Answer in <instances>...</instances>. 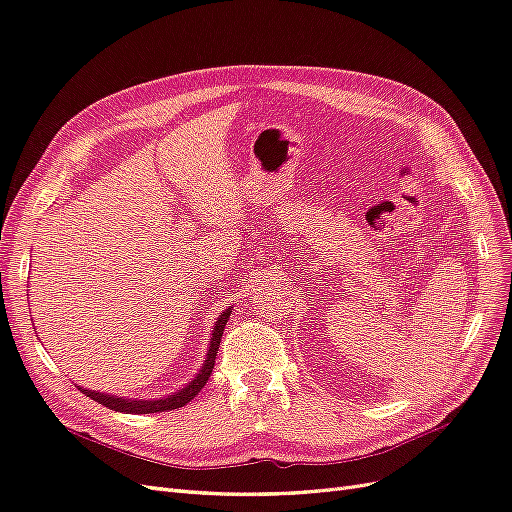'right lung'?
Here are the masks:
<instances>
[{
    "label": "right lung",
    "mask_w": 512,
    "mask_h": 512,
    "mask_svg": "<svg viewBox=\"0 0 512 512\" xmlns=\"http://www.w3.org/2000/svg\"><path fill=\"white\" fill-rule=\"evenodd\" d=\"M228 318H230V307L224 309L222 316L218 318V322H215L213 333H211V344H209L207 359H205L203 367H200V371L192 378L190 384H185L181 391H177L173 395L160 397V399H128V397H117V395H108V393L89 391V389H83V386H79V389L83 391V395L98 401V404L111 408L115 412H123V414H151V412H166V410L183 408L185 404H190V401L200 391H203V386L207 384L211 371H213V365H215V356H218V346L222 342V333H224Z\"/></svg>",
    "instance_id": "obj_1"
}]
</instances>
